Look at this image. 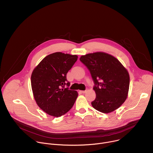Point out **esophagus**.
I'll return each mask as SVG.
<instances>
[{
    "label": "esophagus",
    "instance_id": "esophagus-1",
    "mask_svg": "<svg viewBox=\"0 0 153 153\" xmlns=\"http://www.w3.org/2000/svg\"><path fill=\"white\" fill-rule=\"evenodd\" d=\"M86 90H85V91H80V92H81L82 93H86Z\"/></svg>",
    "mask_w": 153,
    "mask_h": 153
}]
</instances>
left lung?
<instances>
[{
	"label": "left lung",
	"mask_w": 153,
	"mask_h": 153,
	"mask_svg": "<svg viewBox=\"0 0 153 153\" xmlns=\"http://www.w3.org/2000/svg\"><path fill=\"white\" fill-rule=\"evenodd\" d=\"M80 62L88 69L96 97L91 102L96 110L111 113L125 101L129 90V76L122 63L113 56L97 52L82 56Z\"/></svg>",
	"instance_id": "left-lung-1"
}]
</instances>
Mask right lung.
<instances>
[{
	"instance_id": "obj_1",
	"label": "right lung",
	"mask_w": 153,
	"mask_h": 153,
	"mask_svg": "<svg viewBox=\"0 0 153 153\" xmlns=\"http://www.w3.org/2000/svg\"><path fill=\"white\" fill-rule=\"evenodd\" d=\"M77 56L57 52L43 59L34 69L31 77L34 99L48 114L60 117L73 107L77 92L70 90L67 74L77 60ZM67 85L68 87L65 88Z\"/></svg>"
}]
</instances>
